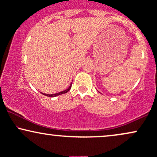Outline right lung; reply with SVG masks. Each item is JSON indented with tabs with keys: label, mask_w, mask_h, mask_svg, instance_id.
Listing matches in <instances>:
<instances>
[{
	"label": "right lung",
	"mask_w": 157,
	"mask_h": 157,
	"mask_svg": "<svg viewBox=\"0 0 157 157\" xmlns=\"http://www.w3.org/2000/svg\"><path fill=\"white\" fill-rule=\"evenodd\" d=\"M71 84H72V83H71V85H70V86H69V87H68L67 89L64 90V91H60V92H59V93H57V94H44V93H42V94H44V95H45V96L50 97H56V96H58V95L63 94H66V93H67L68 91H69L70 89H71Z\"/></svg>",
	"instance_id": "1"
}]
</instances>
